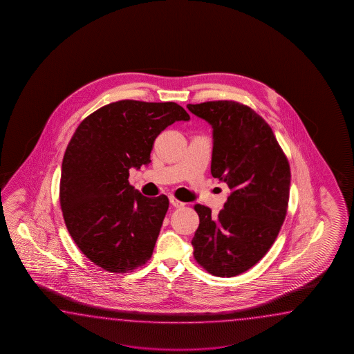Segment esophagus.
<instances>
[{
    "instance_id": "esophagus-1",
    "label": "esophagus",
    "mask_w": 354,
    "mask_h": 354,
    "mask_svg": "<svg viewBox=\"0 0 354 354\" xmlns=\"http://www.w3.org/2000/svg\"><path fill=\"white\" fill-rule=\"evenodd\" d=\"M169 203H172V206H174V207H183V206H185V203H182L180 200H177V198L174 197V196H171V197H169Z\"/></svg>"
}]
</instances>
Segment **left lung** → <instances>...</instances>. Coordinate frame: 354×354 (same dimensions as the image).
Returning <instances> with one entry per match:
<instances>
[{
	"label": "left lung",
	"instance_id": "8db88e82",
	"mask_svg": "<svg viewBox=\"0 0 354 354\" xmlns=\"http://www.w3.org/2000/svg\"><path fill=\"white\" fill-rule=\"evenodd\" d=\"M212 128V177L232 194L212 216L197 203L200 225L192 239L197 263L218 277H234L258 263L285 221L291 172L271 127L235 101L187 105Z\"/></svg>",
	"mask_w": 354,
	"mask_h": 354
}]
</instances>
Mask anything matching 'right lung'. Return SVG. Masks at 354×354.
<instances>
[{"label":"right lung","instance_id":"1","mask_svg":"<svg viewBox=\"0 0 354 354\" xmlns=\"http://www.w3.org/2000/svg\"><path fill=\"white\" fill-rule=\"evenodd\" d=\"M189 115L176 102L121 100L75 129L62 163L59 200L72 239L105 271H134L149 259L168 197H147L129 183L130 168L151 163L156 138Z\"/></svg>","mask_w":354,"mask_h":354}]
</instances>
